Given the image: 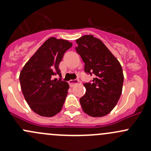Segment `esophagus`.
Masks as SVG:
<instances>
[{"label":"esophagus","instance_id":"esophagus-1","mask_svg":"<svg viewBox=\"0 0 151 151\" xmlns=\"http://www.w3.org/2000/svg\"><path fill=\"white\" fill-rule=\"evenodd\" d=\"M79 83V81L78 80H70L69 81V85L70 87H73V86H75L76 84H78Z\"/></svg>","mask_w":151,"mask_h":151}]
</instances>
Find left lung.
Here are the masks:
<instances>
[{"label":"left lung","mask_w":151,"mask_h":151,"mask_svg":"<svg viewBox=\"0 0 151 151\" xmlns=\"http://www.w3.org/2000/svg\"><path fill=\"white\" fill-rule=\"evenodd\" d=\"M76 52L85 63L86 73L94 74L92 83L83 84L86 91L80 99L85 113L93 117L108 114L119 101L124 75L118 60L99 39L84 35L76 40Z\"/></svg>","instance_id":"8db88e82"}]
</instances>
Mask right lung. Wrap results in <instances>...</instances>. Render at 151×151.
<instances>
[{
    "mask_svg": "<svg viewBox=\"0 0 151 151\" xmlns=\"http://www.w3.org/2000/svg\"><path fill=\"white\" fill-rule=\"evenodd\" d=\"M72 45L68 40L50 37L21 71L19 81L26 101L40 116L50 117L62 109L69 85L60 78H52L61 74L59 64Z\"/></svg>",
    "mask_w": 151,
    "mask_h": 151,
    "instance_id": "1",
    "label": "right lung"
}]
</instances>
